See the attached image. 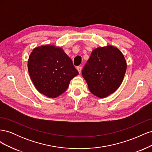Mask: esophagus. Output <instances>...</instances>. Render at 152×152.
Wrapping results in <instances>:
<instances>
[{
	"mask_svg": "<svg viewBox=\"0 0 152 152\" xmlns=\"http://www.w3.org/2000/svg\"><path fill=\"white\" fill-rule=\"evenodd\" d=\"M77 70H78V72H79V73H80L81 71H82V67L81 66H77Z\"/></svg>",
	"mask_w": 152,
	"mask_h": 152,
	"instance_id": "esophagus-1",
	"label": "esophagus"
}]
</instances>
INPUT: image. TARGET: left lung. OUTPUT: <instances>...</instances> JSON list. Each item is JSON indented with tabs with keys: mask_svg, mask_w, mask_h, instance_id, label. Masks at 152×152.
<instances>
[{
	"mask_svg": "<svg viewBox=\"0 0 152 152\" xmlns=\"http://www.w3.org/2000/svg\"><path fill=\"white\" fill-rule=\"evenodd\" d=\"M126 69L127 63L122 52L107 45L92 51L82 73L91 93L104 98L120 87Z\"/></svg>",
	"mask_w": 152,
	"mask_h": 152,
	"instance_id": "1",
	"label": "left lung"
}]
</instances>
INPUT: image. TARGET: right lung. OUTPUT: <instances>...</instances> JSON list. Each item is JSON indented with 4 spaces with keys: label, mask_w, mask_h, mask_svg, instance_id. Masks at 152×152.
Segmentation results:
<instances>
[{
    "label": "right lung",
    "mask_w": 152,
    "mask_h": 152,
    "mask_svg": "<svg viewBox=\"0 0 152 152\" xmlns=\"http://www.w3.org/2000/svg\"><path fill=\"white\" fill-rule=\"evenodd\" d=\"M28 70L37 90L50 98L62 94L70 80L79 74L63 49L50 44L32 50L28 60Z\"/></svg>",
    "instance_id": "right-lung-1"
}]
</instances>
